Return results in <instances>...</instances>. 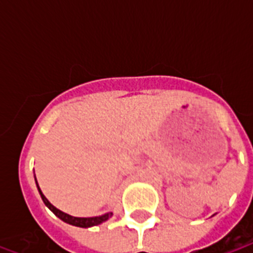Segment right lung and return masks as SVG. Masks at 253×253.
<instances>
[{
  "label": "right lung",
  "instance_id": "right-lung-1",
  "mask_svg": "<svg viewBox=\"0 0 253 253\" xmlns=\"http://www.w3.org/2000/svg\"><path fill=\"white\" fill-rule=\"evenodd\" d=\"M35 180H36V177H35ZM38 188H39V186H38ZM39 192H41V196H42V199H43V202H44V205H46V206L48 207V209H50V210H51V211L54 212L58 218H61L63 222L70 223V225H74V226H80V228H90V226H94V225H99V223L104 222V221H107V219L112 215V212H107V214H104V215H100V217H90V218L72 217V215H69V214H66V212L58 210L57 207L52 206L51 203L47 201L46 196L42 194L41 188H39Z\"/></svg>",
  "mask_w": 253,
  "mask_h": 253
}]
</instances>
